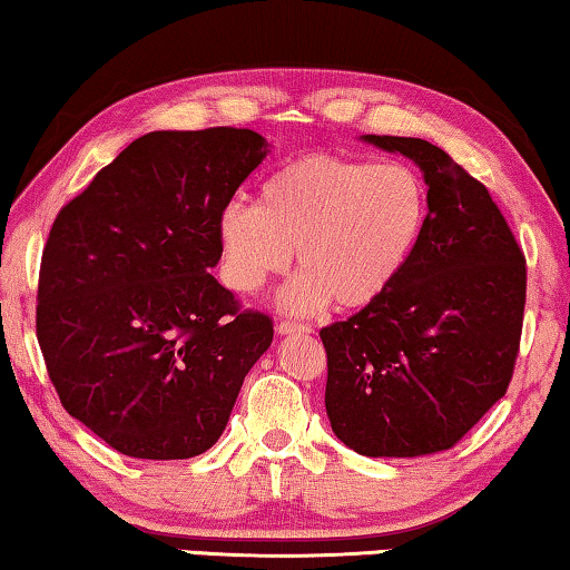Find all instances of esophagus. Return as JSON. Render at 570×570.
<instances>
[{"label": "esophagus", "instance_id": "esophagus-1", "mask_svg": "<svg viewBox=\"0 0 570 570\" xmlns=\"http://www.w3.org/2000/svg\"><path fill=\"white\" fill-rule=\"evenodd\" d=\"M276 333L278 335H294V333H312L309 325H304V322H292V320H282L276 325Z\"/></svg>", "mask_w": 570, "mask_h": 570}]
</instances>
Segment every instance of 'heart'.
Here are the masks:
<instances>
[{
	"label": "heart",
	"mask_w": 570,
	"mask_h": 570,
	"mask_svg": "<svg viewBox=\"0 0 570 570\" xmlns=\"http://www.w3.org/2000/svg\"><path fill=\"white\" fill-rule=\"evenodd\" d=\"M428 184L410 164L309 153L261 184L258 204L233 202L217 217L225 282L258 294L292 266L278 294L286 312L376 304L402 276L428 223Z\"/></svg>",
	"instance_id": "obj_1"
}]
</instances>
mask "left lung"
Returning a JSON list of instances; mask_svg holds the SVG:
<instances>
[{
  "mask_svg": "<svg viewBox=\"0 0 570 570\" xmlns=\"http://www.w3.org/2000/svg\"><path fill=\"white\" fill-rule=\"evenodd\" d=\"M422 168L428 223L376 304L322 327L333 432L368 458L453 448L512 381L528 268L487 186L420 138L363 135Z\"/></svg>",
  "mask_w": 570,
  "mask_h": 570,
  "instance_id": "8db88e82",
  "label": "left lung"
}]
</instances>
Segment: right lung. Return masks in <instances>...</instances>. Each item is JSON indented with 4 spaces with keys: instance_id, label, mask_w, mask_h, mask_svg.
<instances>
[{
    "instance_id": "add662e5",
    "label": "right lung",
    "mask_w": 570,
    "mask_h": 570,
    "mask_svg": "<svg viewBox=\"0 0 570 570\" xmlns=\"http://www.w3.org/2000/svg\"><path fill=\"white\" fill-rule=\"evenodd\" d=\"M253 130L132 140L58 212L42 248L38 343L66 412L120 450L178 461L223 435L274 340L209 274L217 217L266 158Z\"/></svg>"
}]
</instances>
